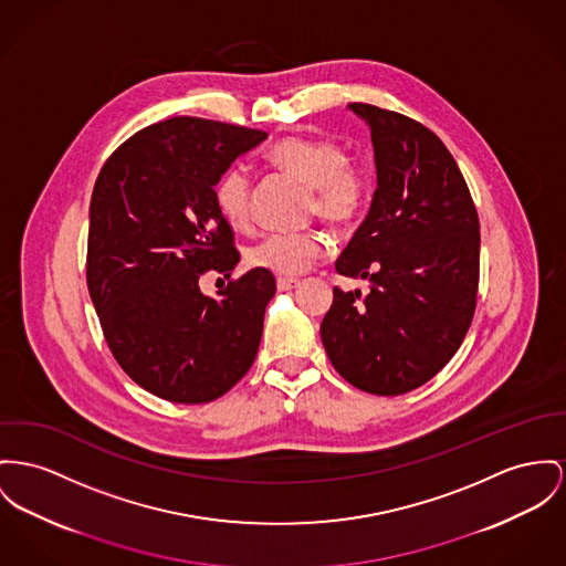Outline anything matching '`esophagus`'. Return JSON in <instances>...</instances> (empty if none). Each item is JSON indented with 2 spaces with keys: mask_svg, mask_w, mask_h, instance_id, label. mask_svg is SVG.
Here are the masks:
<instances>
[{
  "mask_svg": "<svg viewBox=\"0 0 566 566\" xmlns=\"http://www.w3.org/2000/svg\"><path fill=\"white\" fill-rule=\"evenodd\" d=\"M298 285H301L298 279H285V276H279V279H276V287H279L281 292L294 290V287H298Z\"/></svg>",
  "mask_w": 566,
  "mask_h": 566,
  "instance_id": "34e87169",
  "label": "esophagus"
}]
</instances>
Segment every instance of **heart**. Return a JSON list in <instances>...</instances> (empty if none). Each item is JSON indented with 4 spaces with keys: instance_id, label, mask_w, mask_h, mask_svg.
Listing matches in <instances>:
<instances>
[{
    "instance_id": "1",
    "label": "heart",
    "mask_w": 566,
    "mask_h": 566,
    "mask_svg": "<svg viewBox=\"0 0 566 566\" xmlns=\"http://www.w3.org/2000/svg\"><path fill=\"white\" fill-rule=\"evenodd\" d=\"M268 158L281 171L311 187L308 212L335 227L354 226L371 201V180L365 167L349 160L339 142L319 137L279 139ZM214 201L229 226L242 227L251 217V176L247 167L231 165L214 185ZM324 255V240L315 231H272L247 253L249 262L281 276L302 274Z\"/></svg>"
}]
</instances>
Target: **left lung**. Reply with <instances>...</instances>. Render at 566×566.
I'll return each mask as SVG.
<instances>
[{
  "label": "left lung",
  "mask_w": 566,
  "mask_h": 566,
  "mask_svg": "<svg viewBox=\"0 0 566 566\" xmlns=\"http://www.w3.org/2000/svg\"><path fill=\"white\" fill-rule=\"evenodd\" d=\"M349 109L371 128L377 189L335 268L369 279L371 292L335 287L319 333L340 377L395 397L442 371L465 339L479 292V214L436 133L376 105Z\"/></svg>",
  "instance_id": "left-lung-1"
}]
</instances>
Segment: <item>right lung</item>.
<instances>
[{
	"instance_id": "1",
	"label": "right lung",
	"mask_w": 566,
	"mask_h": 566,
	"mask_svg": "<svg viewBox=\"0 0 566 566\" xmlns=\"http://www.w3.org/2000/svg\"><path fill=\"white\" fill-rule=\"evenodd\" d=\"M264 130L169 117L126 139L103 165L90 203L87 290L126 376L174 403L223 397L251 369L276 292L270 270L203 296L208 270L240 262L214 201L229 165Z\"/></svg>"
}]
</instances>
